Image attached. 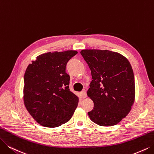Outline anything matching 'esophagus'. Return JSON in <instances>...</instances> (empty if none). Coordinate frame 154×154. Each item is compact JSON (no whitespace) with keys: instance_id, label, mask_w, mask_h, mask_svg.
<instances>
[{"instance_id":"esophagus-1","label":"esophagus","mask_w":154,"mask_h":154,"mask_svg":"<svg viewBox=\"0 0 154 154\" xmlns=\"http://www.w3.org/2000/svg\"><path fill=\"white\" fill-rule=\"evenodd\" d=\"M80 95H81L82 98H85L87 97V93H86L85 91H82L80 93Z\"/></svg>"}]
</instances>
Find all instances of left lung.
<instances>
[{
    "mask_svg": "<svg viewBox=\"0 0 154 154\" xmlns=\"http://www.w3.org/2000/svg\"><path fill=\"white\" fill-rule=\"evenodd\" d=\"M92 76L87 95L94 107L90 119L101 126L116 125L129 114L135 98L134 77L129 60L108 50L85 49L80 52Z\"/></svg>",
    "mask_w": 154,
    "mask_h": 154,
    "instance_id": "left-lung-1",
    "label": "left lung"
}]
</instances>
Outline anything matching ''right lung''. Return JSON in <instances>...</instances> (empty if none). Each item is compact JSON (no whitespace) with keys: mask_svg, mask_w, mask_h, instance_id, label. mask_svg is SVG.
Instances as JSON below:
<instances>
[{"mask_svg":"<svg viewBox=\"0 0 154 154\" xmlns=\"http://www.w3.org/2000/svg\"><path fill=\"white\" fill-rule=\"evenodd\" d=\"M76 51L53 52L36 57L26 69L23 100L29 114L42 126L56 128L71 118L78 97L69 90L67 62Z\"/></svg>","mask_w":154,"mask_h":154,"instance_id":"add662e5","label":"right lung"}]
</instances>
